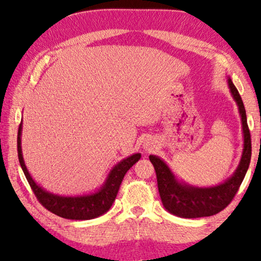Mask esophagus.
<instances>
[{"mask_svg": "<svg viewBox=\"0 0 261 261\" xmlns=\"http://www.w3.org/2000/svg\"><path fill=\"white\" fill-rule=\"evenodd\" d=\"M144 147L146 151H151V149L153 148V146L151 144H146V145H144Z\"/></svg>", "mask_w": 261, "mask_h": 261, "instance_id": "obj_1", "label": "esophagus"}]
</instances>
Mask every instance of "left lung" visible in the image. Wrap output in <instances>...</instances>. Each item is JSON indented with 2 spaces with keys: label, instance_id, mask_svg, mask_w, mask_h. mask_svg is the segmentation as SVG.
I'll return each mask as SVG.
<instances>
[{
  "label": "left lung",
  "instance_id": "1",
  "mask_svg": "<svg viewBox=\"0 0 261 261\" xmlns=\"http://www.w3.org/2000/svg\"><path fill=\"white\" fill-rule=\"evenodd\" d=\"M230 94L237 102L240 113L242 133H244V149L240 163L231 176L215 187L198 188L185 181L177 179L167 164L158 155H149V160L154 166L158 181V190L163 205L167 212L184 219H196V217L213 216L220 213L231 202L247 172L251 162L252 145L249 134L247 117L241 96L233 82L228 77Z\"/></svg>",
  "mask_w": 261,
  "mask_h": 261
}]
</instances>
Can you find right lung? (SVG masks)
Returning <instances> with one entry per match:
<instances>
[{"label": "right lung", "mask_w": 261, "mask_h": 261, "mask_svg": "<svg viewBox=\"0 0 261 261\" xmlns=\"http://www.w3.org/2000/svg\"><path fill=\"white\" fill-rule=\"evenodd\" d=\"M21 133H22V122L20 123L19 132H17V155H19L21 169L32 190L37 196L38 201L46 209L67 220H91L108 212L115 201L124 174L141 158L140 153H135L117 163L110 170L105 183L97 191L80 196H60L46 191L44 188L35 183V180L28 172L22 156V148H21Z\"/></svg>", "instance_id": "add662e5"}]
</instances>
